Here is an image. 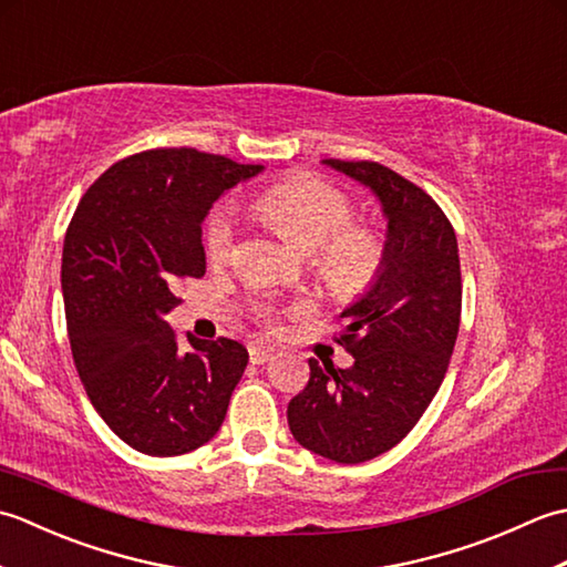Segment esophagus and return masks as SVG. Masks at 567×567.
Instances as JSON below:
<instances>
[{
	"mask_svg": "<svg viewBox=\"0 0 567 567\" xmlns=\"http://www.w3.org/2000/svg\"><path fill=\"white\" fill-rule=\"evenodd\" d=\"M248 358H250L252 365H262V363H268V360L272 358V351H270V348H262V346L252 343L248 348Z\"/></svg>",
	"mask_w": 567,
	"mask_h": 567,
	"instance_id": "esophagus-1",
	"label": "esophagus"
}]
</instances>
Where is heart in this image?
I'll list each match as a JSON object with an SVG mask.
<instances>
[{
	"label": "heart",
	"mask_w": 567,
	"mask_h": 567,
	"mask_svg": "<svg viewBox=\"0 0 567 567\" xmlns=\"http://www.w3.org/2000/svg\"><path fill=\"white\" fill-rule=\"evenodd\" d=\"M256 209L275 231L305 252H315L317 272L333 295L353 297L375 280L382 262L380 238L353 226V204L343 192L315 177H292L252 197ZM212 262H226L236 246V226L228 209H216L204 231Z\"/></svg>",
	"instance_id": "obj_1"
}]
</instances>
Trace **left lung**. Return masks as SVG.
<instances>
[{
	"mask_svg": "<svg viewBox=\"0 0 567 567\" xmlns=\"http://www.w3.org/2000/svg\"><path fill=\"white\" fill-rule=\"evenodd\" d=\"M321 165L368 187L388 226L375 280L339 315L353 365L311 358L287 424L307 451L353 465L400 443L439 392L461 327V260L451 221L424 189L380 163Z\"/></svg>",
	"mask_w": 567,
	"mask_h": 567,
	"instance_id": "obj_1",
	"label": "left lung"
}]
</instances>
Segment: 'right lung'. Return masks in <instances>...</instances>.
<instances>
[{"label":"right lung","instance_id":"obj_1","mask_svg":"<svg viewBox=\"0 0 567 567\" xmlns=\"http://www.w3.org/2000/svg\"><path fill=\"white\" fill-rule=\"evenodd\" d=\"M262 165L195 148L143 151L114 163L78 204L63 244L72 360L92 406L146 455H183L221 429L248 365L238 341L179 348L165 321L183 277H202V224L214 202Z\"/></svg>","mask_w":567,"mask_h":567}]
</instances>
